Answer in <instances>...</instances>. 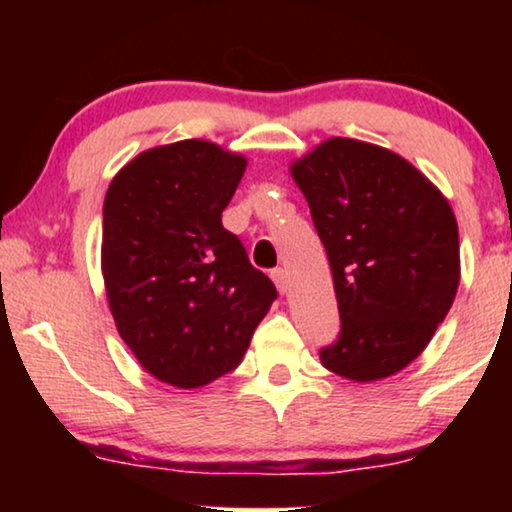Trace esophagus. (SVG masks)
Here are the masks:
<instances>
[{"mask_svg": "<svg viewBox=\"0 0 512 512\" xmlns=\"http://www.w3.org/2000/svg\"><path fill=\"white\" fill-rule=\"evenodd\" d=\"M270 277H272V282L277 284V291L279 293L289 291V272H286L284 268H275V270H272Z\"/></svg>", "mask_w": 512, "mask_h": 512, "instance_id": "obj_1", "label": "esophagus"}]
</instances>
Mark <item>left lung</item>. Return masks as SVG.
Wrapping results in <instances>:
<instances>
[{
    "label": "left lung",
    "mask_w": 512,
    "mask_h": 512,
    "mask_svg": "<svg viewBox=\"0 0 512 512\" xmlns=\"http://www.w3.org/2000/svg\"><path fill=\"white\" fill-rule=\"evenodd\" d=\"M324 242L340 335L319 352L354 382L403 370L429 345L459 286L450 202L398 153L333 137L291 165Z\"/></svg>",
    "instance_id": "obj_1"
}]
</instances>
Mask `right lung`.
<instances>
[{
	"label": "right lung",
	"mask_w": 512,
	"mask_h": 512,
	"mask_svg": "<svg viewBox=\"0 0 512 512\" xmlns=\"http://www.w3.org/2000/svg\"><path fill=\"white\" fill-rule=\"evenodd\" d=\"M244 170V156L184 139L139 153L104 198L109 310L146 373L172 387H205L240 366L277 298L221 223Z\"/></svg>",
	"instance_id": "obj_1"
}]
</instances>
